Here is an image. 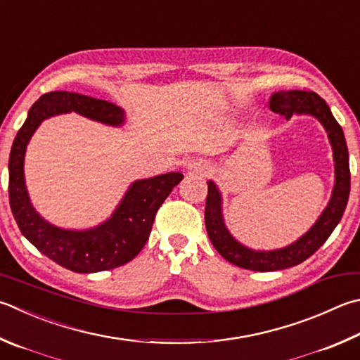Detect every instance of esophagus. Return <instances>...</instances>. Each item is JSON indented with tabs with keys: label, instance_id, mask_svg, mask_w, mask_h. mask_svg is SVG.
I'll return each instance as SVG.
<instances>
[{
	"label": "esophagus",
	"instance_id": "1",
	"mask_svg": "<svg viewBox=\"0 0 360 360\" xmlns=\"http://www.w3.org/2000/svg\"><path fill=\"white\" fill-rule=\"evenodd\" d=\"M207 169V163L201 159H192L187 163V172L192 174H206Z\"/></svg>",
	"mask_w": 360,
	"mask_h": 360
}]
</instances>
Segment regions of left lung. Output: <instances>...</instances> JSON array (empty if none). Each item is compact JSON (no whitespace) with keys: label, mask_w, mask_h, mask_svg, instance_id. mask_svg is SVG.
Masks as SVG:
<instances>
[{"label":"left lung","mask_w":360,"mask_h":360,"mask_svg":"<svg viewBox=\"0 0 360 360\" xmlns=\"http://www.w3.org/2000/svg\"><path fill=\"white\" fill-rule=\"evenodd\" d=\"M269 108L274 113L283 115L286 120H290L292 115H309L321 122L328 132L334 153L335 181L328 206L310 230L292 244L276 250H253L234 239L233 234L228 231L221 214V193L219 187L214 181H207L205 221L209 239L215 250L231 264L258 272L286 269L311 257L328 240L338 221L342 220L351 187L349 154L343 130L321 97L313 91H278L269 97Z\"/></svg>","instance_id":"obj_1"}]
</instances>
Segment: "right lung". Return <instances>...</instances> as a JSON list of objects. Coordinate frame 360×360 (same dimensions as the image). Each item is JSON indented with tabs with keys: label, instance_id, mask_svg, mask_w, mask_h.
Wrapping results in <instances>:
<instances>
[{
	"label": "right lung",
	"instance_id": "obj_1",
	"mask_svg": "<svg viewBox=\"0 0 360 360\" xmlns=\"http://www.w3.org/2000/svg\"><path fill=\"white\" fill-rule=\"evenodd\" d=\"M70 112L112 127H121L126 122L124 110L112 102L69 91H51L39 97L12 143L11 211L23 236L60 266L80 274L115 269L134 259L145 247L155 214L184 176L172 172L134 181L113 214L93 228L66 230L50 224L36 211L26 191L23 168L26 146L42 121Z\"/></svg>",
	"mask_w": 360,
	"mask_h": 360
}]
</instances>
